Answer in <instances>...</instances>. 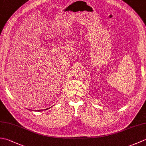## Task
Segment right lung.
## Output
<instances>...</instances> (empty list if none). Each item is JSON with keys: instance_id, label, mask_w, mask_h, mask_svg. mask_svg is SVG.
I'll return each instance as SVG.
<instances>
[{"instance_id": "obj_1", "label": "right lung", "mask_w": 146, "mask_h": 146, "mask_svg": "<svg viewBox=\"0 0 146 146\" xmlns=\"http://www.w3.org/2000/svg\"><path fill=\"white\" fill-rule=\"evenodd\" d=\"M50 108H51V107H50ZM48 108H46V109H44V110H48ZM29 110H30V109H29ZM42 110H43L41 109V110H35V111H42Z\"/></svg>"}]
</instances>
